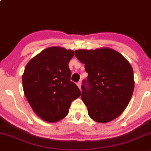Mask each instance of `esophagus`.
I'll use <instances>...</instances> for the list:
<instances>
[{
	"mask_svg": "<svg viewBox=\"0 0 151 151\" xmlns=\"http://www.w3.org/2000/svg\"><path fill=\"white\" fill-rule=\"evenodd\" d=\"M77 86H78V87L79 88V89H81V81H79V82H77Z\"/></svg>",
	"mask_w": 151,
	"mask_h": 151,
	"instance_id": "obj_1",
	"label": "esophagus"
}]
</instances>
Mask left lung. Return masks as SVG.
<instances>
[{
    "label": "left lung",
    "instance_id": "1",
    "mask_svg": "<svg viewBox=\"0 0 151 151\" xmlns=\"http://www.w3.org/2000/svg\"><path fill=\"white\" fill-rule=\"evenodd\" d=\"M74 53L88 73L81 84V98L89 116L99 123L116 119L129 104L134 89L129 62L110 48L78 50Z\"/></svg>",
    "mask_w": 151,
    "mask_h": 151
}]
</instances>
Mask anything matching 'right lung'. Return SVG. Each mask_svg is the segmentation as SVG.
<instances>
[{"mask_svg": "<svg viewBox=\"0 0 151 151\" xmlns=\"http://www.w3.org/2000/svg\"><path fill=\"white\" fill-rule=\"evenodd\" d=\"M74 52L59 47L47 48L26 65L22 75L24 93L37 116L57 122L69 113L71 103L81 95L71 81L69 62Z\"/></svg>", "mask_w": 151, "mask_h": 151, "instance_id": "right-lung-1", "label": "right lung"}]
</instances>
